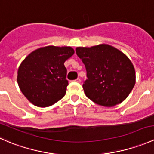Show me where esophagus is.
Segmentation results:
<instances>
[{"label": "esophagus", "instance_id": "1", "mask_svg": "<svg viewBox=\"0 0 154 154\" xmlns=\"http://www.w3.org/2000/svg\"><path fill=\"white\" fill-rule=\"evenodd\" d=\"M75 82H77V83H80V78H77L75 80Z\"/></svg>", "mask_w": 154, "mask_h": 154}]
</instances>
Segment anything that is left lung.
I'll return each instance as SVG.
<instances>
[{"label":"left lung","instance_id":"left-lung-1","mask_svg":"<svg viewBox=\"0 0 154 154\" xmlns=\"http://www.w3.org/2000/svg\"><path fill=\"white\" fill-rule=\"evenodd\" d=\"M76 53L86 66L88 79L83 88L88 98L100 106L111 107L128 97L136 83V71L123 52L100 44L77 47Z\"/></svg>","mask_w":154,"mask_h":154}]
</instances>
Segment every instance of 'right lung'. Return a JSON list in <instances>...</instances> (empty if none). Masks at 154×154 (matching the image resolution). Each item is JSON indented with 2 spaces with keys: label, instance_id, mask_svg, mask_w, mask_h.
Listing matches in <instances>:
<instances>
[{
  "label": "right lung",
  "instance_id": "obj_1",
  "mask_svg": "<svg viewBox=\"0 0 154 154\" xmlns=\"http://www.w3.org/2000/svg\"><path fill=\"white\" fill-rule=\"evenodd\" d=\"M74 54L71 47L50 45L35 50L23 60L17 82L31 103L48 107L64 97L68 85L64 63Z\"/></svg>",
  "mask_w": 154,
  "mask_h": 154
}]
</instances>
